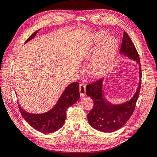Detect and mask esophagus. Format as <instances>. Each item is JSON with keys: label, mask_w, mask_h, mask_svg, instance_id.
I'll return each instance as SVG.
<instances>
[{"label": "esophagus", "mask_w": 157, "mask_h": 157, "mask_svg": "<svg viewBox=\"0 0 157 157\" xmlns=\"http://www.w3.org/2000/svg\"><path fill=\"white\" fill-rule=\"evenodd\" d=\"M79 89L81 97H84L85 95V94H86V84L84 83H81L79 84Z\"/></svg>", "instance_id": "34e87169"}]
</instances>
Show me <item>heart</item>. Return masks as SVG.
<instances>
[{
    "label": "heart",
    "instance_id": "1",
    "mask_svg": "<svg viewBox=\"0 0 157 157\" xmlns=\"http://www.w3.org/2000/svg\"><path fill=\"white\" fill-rule=\"evenodd\" d=\"M107 33L105 31H100L95 34V45L91 51H94L103 39L107 36ZM118 42L114 37H109L103 43L102 47L95 57L93 58L89 64V73L93 77H99L102 75L108 68L111 65L115 59Z\"/></svg>",
    "mask_w": 157,
    "mask_h": 157
}]
</instances>
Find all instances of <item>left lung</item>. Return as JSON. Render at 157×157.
<instances>
[{
  "label": "left lung",
  "instance_id": "obj_1",
  "mask_svg": "<svg viewBox=\"0 0 157 157\" xmlns=\"http://www.w3.org/2000/svg\"><path fill=\"white\" fill-rule=\"evenodd\" d=\"M120 52L136 61L140 66L139 53L125 31L123 33ZM139 74L140 82L136 94L129 101L122 105L111 104L105 99L102 89V78L86 85V94L94 102L92 109L87 115L90 125L98 131L113 132L126 124L134 112L139 96L142 75L140 68Z\"/></svg>",
  "mask_w": 157,
  "mask_h": 157
}]
</instances>
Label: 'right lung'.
<instances>
[{
    "label": "right lung",
    "mask_w": 157,
    "mask_h": 157,
    "mask_svg": "<svg viewBox=\"0 0 157 157\" xmlns=\"http://www.w3.org/2000/svg\"><path fill=\"white\" fill-rule=\"evenodd\" d=\"M38 31L34 32L26 40V42L33 39ZM79 83L75 82L69 84L63 91L57 104L51 110L41 114H33L25 111L18 104L21 115L25 121L34 129L44 134L57 131L64 124L66 118V110L79 100Z\"/></svg>",
    "instance_id": "right-lung-1"
}]
</instances>
